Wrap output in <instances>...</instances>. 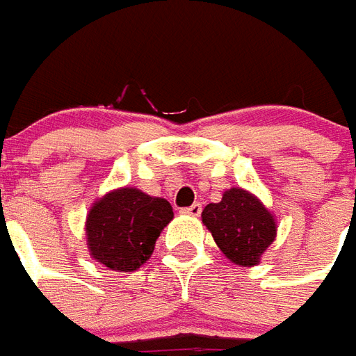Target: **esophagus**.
Instances as JSON below:
<instances>
[{"instance_id": "1", "label": "esophagus", "mask_w": 356, "mask_h": 356, "mask_svg": "<svg viewBox=\"0 0 356 356\" xmlns=\"http://www.w3.org/2000/svg\"><path fill=\"white\" fill-rule=\"evenodd\" d=\"M201 211H203V205H201V203H193V205L188 207V209H182V213L188 214V216H199Z\"/></svg>"}]
</instances>
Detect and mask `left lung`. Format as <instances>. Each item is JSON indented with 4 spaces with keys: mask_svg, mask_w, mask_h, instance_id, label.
<instances>
[{
    "mask_svg": "<svg viewBox=\"0 0 356 356\" xmlns=\"http://www.w3.org/2000/svg\"><path fill=\"white\" fill-rule=\"evenodd\" d=\"M201 220L224 257L238 266H257L278 234L276 216L243 188H230L218 203H209Z\"/></svg>",
    "mask_w": 356,
    "mask_h": 356,
    "instance_id": "8db88e82",
    "label": "left lung"
}]
</instances>
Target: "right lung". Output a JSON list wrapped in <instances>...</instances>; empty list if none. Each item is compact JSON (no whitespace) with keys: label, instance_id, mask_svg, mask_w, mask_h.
Wrapping results in <instances>:
<instances>
[{"label":"right lung","instance_id":"add662e5","mask_svg":"<svg viewBox=\"0 0 356 356\" xmlns=\"http://www.w3.org/2000/svg\"><path fill=\"white\" fill-rule=\"evenodd\" d=\"M174 218L172 207L138 188H117L95 199L86 216V245L93 261L115 272L138 270Z\"/></svg>","mask_w":356,"mask_h":356}]
</instances>
